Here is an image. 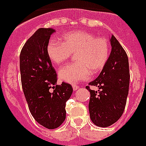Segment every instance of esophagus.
<instances>
[{
  "instance_id": "1",
  "label": "esophagus",
  "mask_w": 146,
  "mask_h": 146,
  "mask_svg": "<svg viewBox=\"0 0 146 146\" xmlns=\"http://www.w3.org/2000/svg\"><path fill=\"white\" fill-rule=\"evenodd\" d=\"M72 88H73V90L74 91H77L79 88V86L77 85H73L72 86Z\"/></svg>"
}]
</instances>
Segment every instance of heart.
Returning <instances> with one entry per match:
<instances>
[{"instance_id": "b5f03b06", "label": "heart", "mask_w": 146, "mask_h": 146, "mask_svg": "<svg viewBox=\"0 0 146 146\" xmlns=\"http://www.w3.org/2000/svg\"><path fill=\"white\" fill-rule=\"evenodd\" d=\"M74 53L76 62L59 71L60 79L68 83L86 80L90 78L91 72H100L109 58L110 45L105 37L83 30L68 32L62 37V42L52 40L47 45V54L54 64L64 63Z\"/></svg>"}]
</instances>
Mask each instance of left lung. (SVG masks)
I'll use <instances>...</instances> for the list:
<instances>
[{"mask_svg":"<svg viewBox=\"0 0 146 146\" xmlns=\"http://www.w3.org/2000/svg\"><path fill=\"white\" fill-rule=\"evenodd\" d=\"M111 52L106 65L100 75L86 86L90 92L88 104L90 118L99 127H108L120 118L125 110L129 94L130 73L126 52L112 35ZM89 85L98 86V92Z\"/></svg>","mask_w":146,"mask_h":146,"instance_id":"1","label":"left lung"}]
</instances>
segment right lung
<instances>
[{
	"label": "right lung",
	"mask_w": 146,
	"mask_h": 146,
	"mask_svg": "<svg viewBox=\"0 0 146 146\" xmlns=\"http://www.w3.org/2000/svg\"><path fill=\"white\" fill-rule=\"evenodd\" d=\"M54 32L51 28L37 29L20 54L21 84L29 109L36 121L48 129L64 122L66 103L73 92L68 83L57 85L58 74L47 54V45Z\"/></svg>",
	"instance_id": "1"
}]
</instances>
